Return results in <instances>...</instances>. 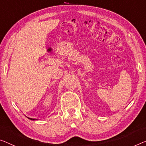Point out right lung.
Segmentation results:
<instances>
[{
  "label": "right lung",
  "mask_w": 146,
  "mask_h": 146,
  "mask_svg": "<svg viewBox=\"0 0 146 146\" xmlns=\"http://www.w3.org/2000/svg\"><path fill=\"white\" fill-rule=\"evenodd\" d=\"M29 119H31V120H36V119H33V118H29V117H28Z\"/></svg>",
  "instance_id": "add662e5"
}]
</instances>
